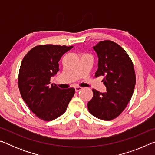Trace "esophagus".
Masks as SVG:
<instances>
[{"mask_svg": "<svg viewBox=\"0 0 155 155\" xmlns=\"http://www.w3.org/2000/svg\"><path fill=\"white\" fill-rule=\"evenodd\" d=\"M74 89H75L76 92H78V91H79L80 90H82V87H75Z\"/></svg>", "mask_w": 155, "mask_h": 155, "instance_id": "34e87169", "label": "esophagus"}]
</instances>
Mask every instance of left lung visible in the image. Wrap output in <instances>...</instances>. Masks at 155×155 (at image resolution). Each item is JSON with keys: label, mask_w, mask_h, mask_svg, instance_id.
<instances>
[{"label": "left lung", "mask_w": 155, "mask_h": 155, "mask_svg": "<svg viewBox=\"0 0 155 155\" xmlns=\"http://www.w3.org/2000/svg\"><path fill=\"white\" fill-rule=\"evenodd\" d=\"M93 48L98 57L95 77L103 76L107 92L93 89L87 108L94 117L109 121L119 116L130 101L136 82L134 66L124 50L114 41H101Z\"/></svg>", "instance_id": "8db88e82"}]
</instances>
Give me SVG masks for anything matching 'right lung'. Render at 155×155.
<instances>
[{
    "instance_id": "add662e5",
    "label": "right lung",
    "mask_w": 155,
    "mask_h": 155,
    "mask_svg": "<svg viewBox=\"0 0 155 155\" xmlns=\"http://www.w3.org/2000/svg\"><path fill=\"white\" fill-rule=\"evenodd\" d=\"M73 46L46 44L34 47L23 58L18 75L22 99L37 117L51 121L64 114L75 93L74 88L61 90L50 85L51 77L59 70L63 54Z\"/></svg>"
}]
</instances>
